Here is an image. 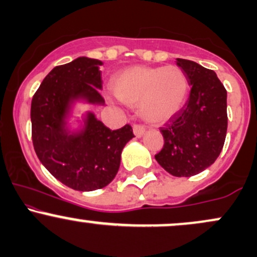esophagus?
I'll list each match as a JSON object with an SVG mask.
<instances>
[{
	"mask_svg": "<svg viewBox=\"0 0 257 257\" xmlns=\"http://www.w3.org/2000/svg\"><path fill=\"white\" fill-rule=\"evenodd\" d=\"M145 126L141 125V124H134L133 126V132H134V135L137 138H141L144 134H145Z\"/></svg>",
	"mask_w": 257,
	"mask_h": 257,
	"instance_id": "obj_1",
	"label": "esophagus"
}]
</instances>
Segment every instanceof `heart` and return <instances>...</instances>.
Listing matches in <instances>:
<instances>
[{"mask_svg":"<svg viewBox=\"0 0 257 257\" xmlns=\"http://www.w3.org/2000/svg\"><path fill=\"white\" fill-rule=\"evenodd\" d=\"M188 88L184 70L174 65L133 66L118 73L112 82L117 98L128 105H139L141 117L156 124L168 122L182 110Z\"/></svg>","mask_w":257,"mask_h":257,"instance_id":"1","label":"heart"}]
</instances>
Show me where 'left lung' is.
<instances>
[{
    "mask_svg": "<svg viewBox=\"0 0 257 257\" xmlns=\"http://www.w3.org/2000/svg\"><path fill=\"white\" fill-rule=\"evenodd\" d=\"M191 85L182 110L161 133L163 149L155 156L159 166L178 178L199 174L219 157L227 133V91L213 70L176 59Z\"/></svg>",
    "mask_w": 257,
    "mask_h": 257,
    "instance_id": "8db88e82",
    "label": "left lung"
}]
</instances>
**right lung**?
<instances>
[{
  "mask_svg": "<svg viewBox=\"0 0 257 257\" xmlns=\"http://www.w3.org/2000/svg\"><path fill=\"white\" fill-rule=\"evenodd\" d=\"M102 63L81 57L55 66L41 83L31 102L32 144L41 163L67 187L94 191L114 179L123 147L134 138L129 124L111 131L88 112L81 131L70 132L66 118L75 101L104 105Z\"/></svg>",
  "mask_w": 257,
  "mask_h": 257,
  "instance_id": "add662e5",
  "label": "right lung"
}]
</instances>
